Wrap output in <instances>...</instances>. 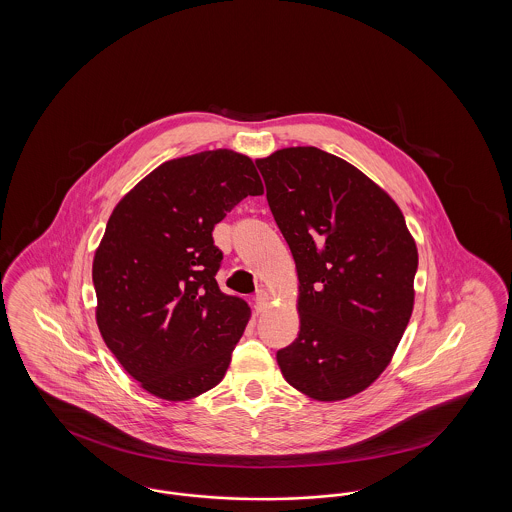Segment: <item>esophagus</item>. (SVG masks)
Wrapping results in <instances>:
<instances>
[{
    "label": "esophagus",
    "mask_w": 512,
    "mask_h": 512,
    "mask_svg": "<svg viewBox=\"0 0 512 512\" xmlns=\"http://www.w3.org/2000/svg\"><path fill=\"white\" fill-rule=\"evenodd\" d=\"M253 307H255V313H257V315L263 313L268 307V293L263 292V290L257 292V295H255V305H253Z\"/></svg>",
    "instance_id": "esophagus-1"
}]
</instances>
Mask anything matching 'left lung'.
Wrapping results in <instances>:
<instances>
[{
	"mask_svg": "<svg viewBox=\"0 0 512 512\" xmlns=\"http://www.w3.org/2000/svg\"><path fill=\"white\" fill-rule=\"evenodd\" d=\"M255 163L299 280V334L278 366L311 399L353 397L390 365L409 324L413 236L390 195L332 153L286 147Z\"/></svg>",
	"mask_w": 512,
	"mask_h": 512,
	"instance_id": "obj_1",
	"label": "left lung"
}]
</instances>
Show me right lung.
Masks as SVG:
<instances>
[{
	"mask_svg": "<svg viewBox=\"0 0 512 512\" xmlns=\"http://www.w3.org/2000/svg\"><path fill=\"white\" fill-rule=\"evenodd\" d=\"M263 194L253 161L232 149L159 165L122 197L94 255L105 345L144 390L188 401L226 374L251 309L220 292L215 224Z\"/></svg>",
	"mask_w": 512,
	"mask_h": 512,
	"instance_id": "1",
	"label": "right lung"
}]
</instances>
